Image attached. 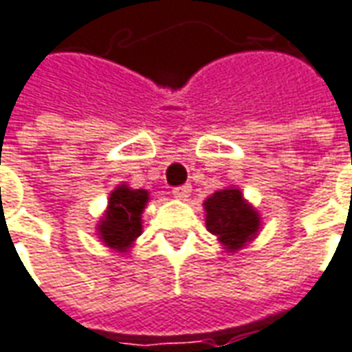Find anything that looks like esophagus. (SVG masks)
<instances>
[{
	"label": "esophagus",
	"mask_w": 352,
	"mask_h": 352,
	"mask_svg": "<svg viewBox=\"0 0 352 352\" xmlns=\"http://www.w3.org/2000/svg\"><path fill=\"white\" fill-rule=\"evenodd\" d=\"M190 192H192L190 184H181V186H175V188H173V196L179 199H186L188 196H190Z\"/></svg>",
	"instance_id": "obj_1"
}]
</instances>
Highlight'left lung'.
<instances>
[{"instance_id":"obj_1","label":"left lung","mask_w":352,"mask_h":352,"mask_svg":"<svg viewBox=\"0 0 352 352\" xmlns=\"http://www.w3.org/2000/svg\"><path fill=\"white\" fill-rule=\"evenodd\" d=\"M204 206L207 211V230L230 251L241 249L251 237L256 236L260 228L258 213L245 204L243 194L237 188L214 192Z\"/></svg>"}]
</instances>
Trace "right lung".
I'll use <instances>...</instances> for the list:
<instances>
[{
	"label": "right lung",
	"instance_id": "add662e5",
	"mask_svg": "<svg viewBox=\"0 0 352 352\" xmlns=\"http://www.w3.org/2000/svg\"><path fill=\"white\" fill-rule=\"evenodd\" d=\"M146 199V190H131L124 184L111 194L107 214L100 224L103 243L118 251H126L133 239L141 236V213Z\"/></svg>",
	"mask_w": 352,
	"mask_h": 352
}]
</instances>
